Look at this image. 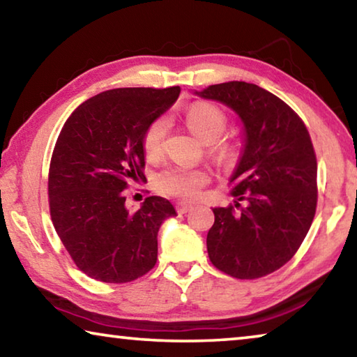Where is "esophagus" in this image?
Instances as JSON below:
<instances>
[{"label": "esophagus", "instance_id": "esophagus-1", "mask_svg": "<svg viewBox=\"0 0 357 357\" xmlns=\"http://www.w3.org/2000/svg\"><path fill=\"white\" fill-rule=\"evenodd\" d=\"M176 211H178L179 214H185L187 211H190V204L179 202V203H176Z\"/></svg>", "mask_w": 357, "mask_h": 357}]
</instances>
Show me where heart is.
<instances>
[{
    "instance_id": "heart-1",
    "label": "heart",
    "mask_w": 357,
    "mask_h": 357,
    "mask_svg": "<svg viewBox=\"0 0 357 357\" xmlns=\"http://www.w3.org/2000/svg\"><path fill=\"white\" fill-rule=\"evenodd\" d=\"M187 128L195 135L198 140L203 143H214L219 140L223 132L227 129V118L219 108L198 104L193 105L185 114ZM167 132V119L160 118L155 119L149 126L146 134L143 138V149L144 154L149 159L162 153V144H164V137ZM208 174L200 168H183V167H167L164 170L157 173L154 179L155 187L162 193L179 198H192L197 195L198 189L203 184H206Z\"/></svg>"
}]
</instances>
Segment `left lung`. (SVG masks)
Wrapping results in <instances>:
<instances>
[{"label": "left lung", "mask_w": 357, "mask_h": 357, "mask_svg": "<svg viewBox=\"0 0 357 357\" xmlns=\"http://www.w3.org/2000/svg\"><path fill=\"white\" fill-rule=\"evenodd\" d=\"M236 114L243 149L229 176L236 204L214 208L206 238L217 269L236 279H258L293 258L317 209V157L304 123L273 93L245 82L193 91Z\"/></svg>", "instance_id": "left-lung-1"}]
</instances>
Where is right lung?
Segmentation results:
<instances>
[{
    "instance_id": "1",
    "label": "right lung",
    "mask_w": 357,
    "mask_h": 357,
    "mask_svg": "<svg viewBox=\"0 0 357 357\" xmlns=\"http://www.w3.org/2000/svg\"><path fill=\"white\" fill-rule=\"evenodd\" d=\"M179 93V86L108 89L78 105L63 126L48 173L52 222L91 279L126 283L154 268L157 233L176 209L154 195L132 211L123 190L144 178V134Z\"/></svg>"
}]
</instances>
